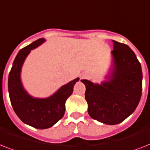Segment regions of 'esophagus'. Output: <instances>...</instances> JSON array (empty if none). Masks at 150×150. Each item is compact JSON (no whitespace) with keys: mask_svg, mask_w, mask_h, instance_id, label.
<instances>
[{"mask_svg":"<svg viewBox=\"0 0 150 150\" xmlns=\"http://www.w3.org/2000/svg\"><path fill=\"white\" fill-rule=\"evenodd\" d=\"M85 78H86V75H84V74H82V75H81V79H85Z\"/></svg>","mask_w":150,"mask_h":150,"instance_id":"obj_1","label":"esophagus"}]
</instances>
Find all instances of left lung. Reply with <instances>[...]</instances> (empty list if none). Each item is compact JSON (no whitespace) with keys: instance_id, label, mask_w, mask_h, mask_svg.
Listing matches in <instances>:
<instances>
[{"instance_id":"1","label":"left lung","mask_w":150,"mask_h":150,"mask_svg":"<svg viewBox=\"0 0 150 150\" xmlns=\"http://www.w3.org/2000/svg\"><path fill=\"white\" fill-rule=\"evenodd\" d=\"M112 42V64L106 80L100 84L81 80L89 116L109 125L121 123L135 111L142 87V68L135 53L126 44Z\"/></svg>"}]
</instances>
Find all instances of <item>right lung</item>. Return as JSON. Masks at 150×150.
Masks as SVG:
<instances>
[{
    "mask_svg": "<svg viewBox=\"0 0 150 150\" xmlns=\"http://www.w3.org/2000/svg\"><path fill=\"white\" fill-rule=\"evenodd\" d=\"M45 41V39H39L19 50L13 62L8 82L11 103L15 114L22 122L38 129L50 128L63 117L66 100L72 94L74 86L79 80L76 78L46 98L34 97L25 89L21 79L25 60L32 50Z\"/></svg>",
    "mask_w": 150,
    "mask_h": 150,
    "instance_id": "1",
    "label": "right lung"
}]
</instances>
